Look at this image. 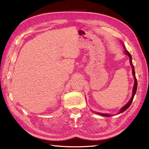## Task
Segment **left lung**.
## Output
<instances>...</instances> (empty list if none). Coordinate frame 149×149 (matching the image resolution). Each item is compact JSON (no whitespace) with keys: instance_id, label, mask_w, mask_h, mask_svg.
<instances>
[{"instance_id":"obj_1","label":"left lung","mask_w":149,"mask_h":149,"mask_svg":"<svg viewBox=\"0 0 149 149\" xmlns=\"http://www.w3.org/2000/svg\"><path fill=\"white\" fill-rule=\"evenodd\" d=\"M125 48V47H124ZM125 49V54H127V55H128V56L130 58V65H131L132 66V73H133V75H134V88H133V92H132V97L131 99H130V101L128 102V103H127V104L125 105L122 109L120 110V112L119 113H122V112H123L124 111H125L126 109H127L129 107V106H130V104H131V103L133 101V99L134 97V96L135 94H136V91H137V79H136V74H135V70H134V66L132 64V56H131V55H130V53L127 50V49ZM96 114L100 115V116H105V117H110L111 115L109 114H102V113H98V112H96Z\"/></svg>"}]
</instances>
